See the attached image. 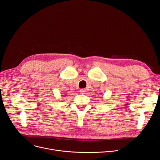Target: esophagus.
Returning <instances> with one entry per match:
<instances>
[{
  "label": "esophagus",
  "mask_w": 160,
  "mask_h": 160,
  "mask_svg": "<svg viewBox=\"0 0 160 160\" xmlns=\"http://www.w3.org/2000/svg\"><path fill=\"white\" fill-rule=\"evenodd\" d=\"M80 93H82V94L85 93V92H86V89H81L80 90Z\"/></svg>",
  "instance_id": "34e87169"
}]
</instances>
